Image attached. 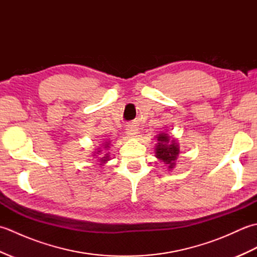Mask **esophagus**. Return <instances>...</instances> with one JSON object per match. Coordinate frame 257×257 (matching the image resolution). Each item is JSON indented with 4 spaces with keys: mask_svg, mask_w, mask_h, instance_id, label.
<instances>
[{
    "mask_svg": "<svg viewBox=\"0 0 257 257\" xmlns=\"http://www.w3.org/2000/svg\"><path fill=\"white\" fill-rule=\"evenodd\" d=\"M125 134L130 136V137H135V136L137 135V129L134 128L132 125V127H128L127 129H125Z\"/></svg>",
    "mask_w": 257,
    "mask_h": 257,
    "instance_id": "34e87169",
    "label": "esophagus"
}]
</instances>
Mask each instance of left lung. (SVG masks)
<instances>
[{
    "label": "left lung",
    "instance_id": "left-lung-1",
    "mask_svg": "<svg viewBox=\"0 0 257 257\" xmlns=\"http://www.w3.org/2000/svg\"><path fill=\"white\" fill-rule=\"evenodd\" d=\"M158 143L156 147V157L168 165L169 169H172L176 165V159L179 155V147L176 140H170V136L161 134L158 136Z\"/></svg>",
    "mask_w": 257,
    "mask_h": 257
}]
</instances>
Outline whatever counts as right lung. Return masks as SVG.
I'll return each mask as SVG.
<instances>
[{"mask_svg":"<svg viewBox=\"0 0 257 257\" xmlns=\"http://www.w3.org/2000/svg\"><path fill=\"white\" fill-rule=\"evenodd\" d=\"M109 146V144H106L105 145V148H107V147ZM100 152V151H99ZM108 159H109V158H108V156H106V157H103V158H101V159H100V162L101 163H105L106 161H108Z\"/></svg>","mask_w":257,"mask_h":257,"instance_id":"obj_1","label":"right lung"}]
</instances>
